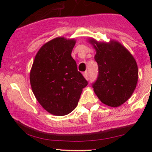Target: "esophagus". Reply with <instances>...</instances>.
<instances>
[{"instance_id": "obj_1", "label": "esophagus", "mask_w": 152, "mask_h": 152, "mask_svg": "<svg viewBox=\"0 0 152 152\" xmlns=\"http://www.w3.org/2000/svg\"><path fill=\"white\" fill-rule=\"evenodd\" d=\"M83 76H84V77H85L86 79H89V74H88V73H87V71L84 72V73H83Z\"/></svg>"}]
</instances>
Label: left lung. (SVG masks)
Segmentation results:
<instances>
[{
    "label": "left lung",
    "mask_w": 152,
    "mask_h": 152,
    "mask_svg": "<svg viewBox=\"0 0 152 152\" xmlns=\"http://www.w3.org/2000/svg\"><path fill=\"white\" fill-rule=\"evenodd\" d=\"M96 49L95 60L99 66L93 90L104 104L117 107L132 95L138 79L137 62L130 52L119 42H99L90 39Z\"/></svg>",
    "instance_id": "obj_1"
}]
</instances>
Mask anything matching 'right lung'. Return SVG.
<instances>
[{"instance_id":"add662e5","label":"right lung","mask_w":152,"mask_h":152,"mask_svg":"<svg viewBox=\"0 0 152 152\" xmlns=\"http://www.w3.org/2000/svg\"><path fill=\"white\" fill-rule=\"evenodd\" d=\"M73 39L56 37L38 50L30 72L32 91L41 106L54 115L71 113L88 82L71 56Z\"/></svg>"}]
</instances>
